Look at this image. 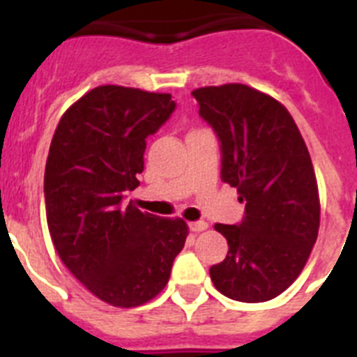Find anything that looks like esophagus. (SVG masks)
<instances>
[{
	"label": "esophagus",
	"mask_w": 357,
	"mask_h": 357,
	"mask_svg": "<svg viewBox=\"0 0 357 357\" xmlns=\"http://www.w3.org/2000/svg\"><path fill=\"white\" fill-rule=\"evenodd\" d=\"M189 229L193 230V232H204L207 229L206 222H191L189 223Z\"/></svg>",
	"instance_id": "obj_1"
}]
</instances>
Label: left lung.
Returning a JSON list of instances; mask_svg holds the SVG:
<instances>
[{"mask_svg": "<svg viewBox=\"0 0 357 357\" xmlns=\"http://www.w3.org/2000/svg\"><path fill=\"white\" fill-rule=\"evenodd\" d=\"M191 94L222 143V181L245 202L239 225H214L229 254L211 266V280L232 301H272L301 275L318 236L320 197L307 146L270 94L243 84Z\"/></svg>", "mask_w": 357, "mask_h": 357, "instance_id": "8db88e82", "label": "left lung"}]
</instances>
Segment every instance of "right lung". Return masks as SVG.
I'll return each mask as SVG.
<instances>
[{"mask_svg": "<svg viewBox=\"0 0 357 357\" xmlns=\"http://www.w3.org/2000/svg\"><path fill=\"white\" fill-rule=\"evenodd\" d=\"M173 110L168 93L100 85L66 110L50 144L44 200L56 254L116 307L159 295L189 234L181 218L123 206L125 193L139 185L146 137Z\"/></svg>", "mask_w": 357, "mask_h": 357, "instance_id": "add662e5", "label": "right lung"}]
</instances>
